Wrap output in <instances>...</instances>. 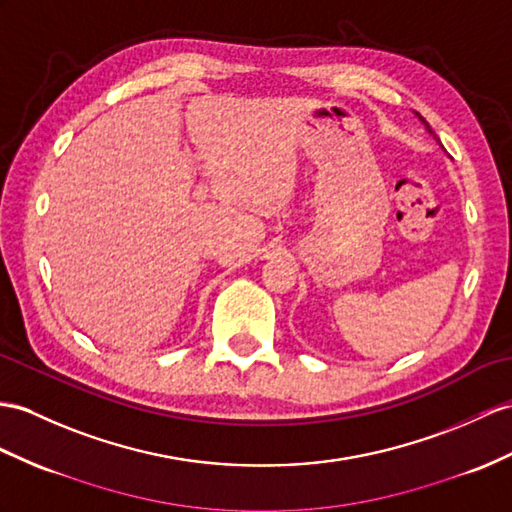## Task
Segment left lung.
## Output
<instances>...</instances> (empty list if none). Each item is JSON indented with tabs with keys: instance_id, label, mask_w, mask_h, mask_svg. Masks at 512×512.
I'll use <instances>...</instances> for the list:
<instances>
[{
	"instance_id": "8db88e82",
	"label": "left lung",
	"mask_w": 512,
	"mask_h": 512,
	"mask_svg": "<svg viewBox=\"0 0 512 512\" xmlns=\"http://www.w3.org/2000/svg\"><path fill=\"white\" fill-rule=\"evenodd\" d=\"M417 117H419V119H421V121H423V126H426V130H428V132H430V134H434V132H432V130H430V126H428V121H426V119H423V117H421V115H419V112H417Z\"/></svg>"
}]
</instances>
